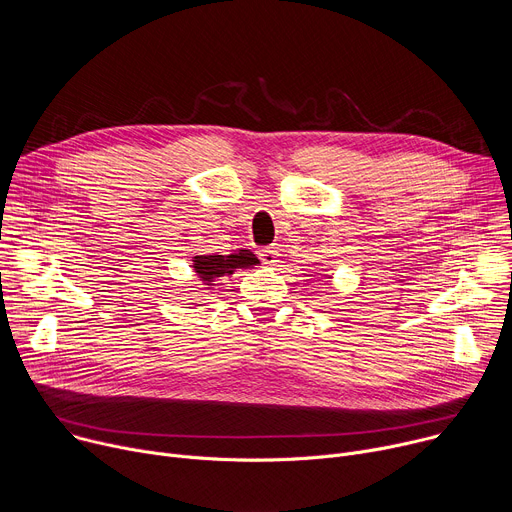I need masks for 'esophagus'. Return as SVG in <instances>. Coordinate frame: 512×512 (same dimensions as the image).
I'll return each mask as SVG.
<instances>
[{
	"label": "esophagus",
	"mask_w": 512,
	"mask_h": 512,
	"mask_svg": "<svg viewBox=\"0 0 512 512\" xmlns=\"http://www.w3.org/2000/svg\"><path fill=\"white\" fill-rule=\"evenodd\" d=\"M259 259L263 261V265L267 267H275L279 263V253L273 249V247H263L259 251Z\"/></svg>",
	"instance_id": "esophagus-1"
}]
</instances>
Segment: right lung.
Instances as JSON below:
<instances>
[{
  "label": "right lung",
  "mask_w": 512,
  "mask_h": 512,
  "mask_svg": "<svg viewBox=\"0 0 512 512\" xmlns=\"http://www.w3.org/2000/svg\"><path fill=\"white\" fill-rule=\"evenodd\" d=\"M255 265H259V259L249 249H239L231 255H194L192 257V267L204 285H214L216 279L229 277L237 269H251Z\"/></svg>",
  "instance_id": "1"
}]
</instances>
